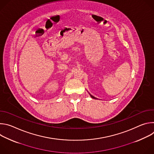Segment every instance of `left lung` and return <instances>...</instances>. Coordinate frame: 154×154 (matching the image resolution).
<instances>
[{
  "label": "left lung",
  "instance_id": "obj_1",
  "mask_svg": "<svg viewBox=\"0 0 154 154\" xmlns=\"http://www.w3.org/2000/svg\"><path fill=\"white\" fill-rule=\"evenodd\" d=\"M90 96H91V97H92V98H93V99H97V98H96V97H94V96H92V95H91V94H90Z\"/></svg>",
  "mask_w": 154,
  "mask_h": 154
}]
</instances>
